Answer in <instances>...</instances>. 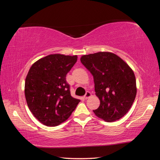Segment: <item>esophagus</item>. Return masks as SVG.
<instances>
[{
  "mask_svg": "<svg viewBox=\"0 0 160 160\" xmlns=\"http://www.w3.org/2000/svg\"><path fill=\"white\" fill-rule=\"evenodd\" d=\"M91 96V93L89 92V91H87V92L86 93V94L84 95V98H85V99H88V98H90Z\"/></svg>",
  "mask_w": 160,
  "mask_h": 160,
  "instance_id": "34e87169",
  "label": "esophagus"
}]
</instances>
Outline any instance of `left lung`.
<instances>
[{
  "mask_svg": "<svg viewBox=\"0 0 160 160\" xmlns=\"http://www.w3.org/2000/svg\"><path fill=\"white\" fill-rule=\"evenodd\" d=\"M81 62L93 75L95 91L100 104L93 110L106 122L118 120L130 109L137 93L133 71L121 58L111 52L84 55Z\"/></svg>",
  "mask_w": 160,
  "mask_h": 160,
  "instance_id": "left-lung-1",
  "label": "left lung"
}]
</instances>
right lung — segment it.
Segmentation results:
<instances>
[{"instance_id":"add662e5","label":"right lung","mask_w":160,"mask_h":160,"mask_svg":"<svg viewBox=\"0 0 160 160\" xmlns=\"http://www.w3.org/2000/svg\"><path fill=\"white\" fill-rule=\"evenodd\" d=\"M77 56L50 54L33 63L27 75V104L37 120L47 127L66 121L80 100L71 96L67 73L76 62Z\"/></svg>"}]
</instances>
